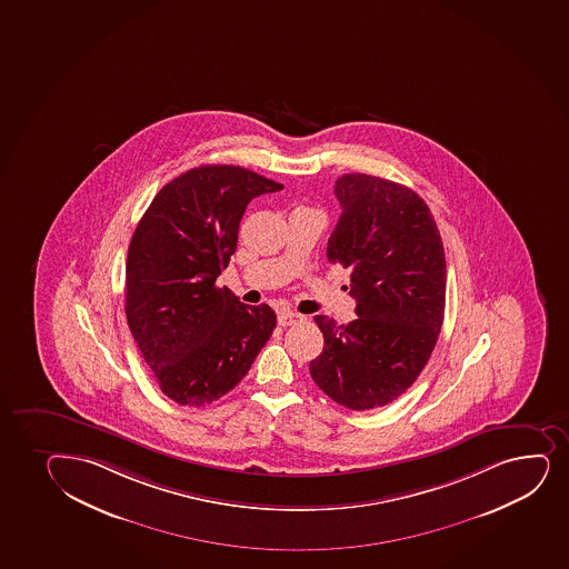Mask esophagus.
<instances>
[{"mask_svg":"<svg viewBox=\"0 0 569 569\" xmlns=\"http://www.w3.org/2000/svg\"><path fill=\"white\" fill-rule=\"evenodd\" d=\"M302 321H307V316L291 312V310H283V312L278 316V323H280L281 327L297 326V323H302Z\"/></svg>","mask_w":569,"mask_h":569,"instance_id":"34e87169","label":"esophagus"}]
</instances>
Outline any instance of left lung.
<instances>
[{"label":"left lung","mask_w":569,"mask_h":569,"mask_svg":"<svg viewBox=\"0 0 569 569\" xmlns=\"http://www.w3.org/2000/svg\"><path fill=\"white\" fill-rule=\"evenodd\" d=\"M339 223L327 259L350 269L356 320H313L323 351L310 375L346 409L390 405L409 390L431 358L447 297V261L428 204L390 179L345 173L337 179Z\"/></svg>","instance_id":"1"}]
</instances>
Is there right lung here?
Here are the masks:
<instances>
[{"instance_id":"right-lung-1","label":"right lung","mask_w":569,"mask_h":569,"mask_svg":"<svg viewBox=\"0 0 569 569\" xmlns=\"http://www.w3.org/2000/svg\"><path fill=\"white\" fill-rule=\"evenodd\" d=\"M283 186L229 164L192 168L162 187L128 246V327L160 391L183 407L229 393L274 331L216 280L237 251L249 202Z\"/></svg>"}]
</instances>
